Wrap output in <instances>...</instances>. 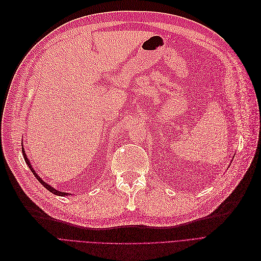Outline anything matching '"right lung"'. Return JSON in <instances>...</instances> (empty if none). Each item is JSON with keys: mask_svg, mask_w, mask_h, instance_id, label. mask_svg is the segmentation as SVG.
<instances>
[{"mask_svg": "<svg viewBox=\"0 0 261 261\" xmlns=\"http://www.w3.org/2000/svg\"><path fill=\"white\" fill-rule=\"evenodd\" d=\"M22 153H23V157H24V160H25V163L28 164V166H29V168L31 169V171L33 172V174L35 175V177L37 178V179H38L39 181H40V184L43 186V187L44 188H46L48 191H51L52 193H54V194H56V195H61V196H63V195H68L69 193H66V192H60V191H58V190H56V189H54L53 187H52V186H49V185H47L44 180H42L41 178H40V176L38 175V174H37V173L35 172V170L33 169V167H32V165H31V163H30V160H29V158H28V156H27V154H25V151H24V148L22 147Z\"/></svg>", "mask_w": 261, "mask_h": 261, "instance_id": "1", "label": "right lung"}]
</instances>
